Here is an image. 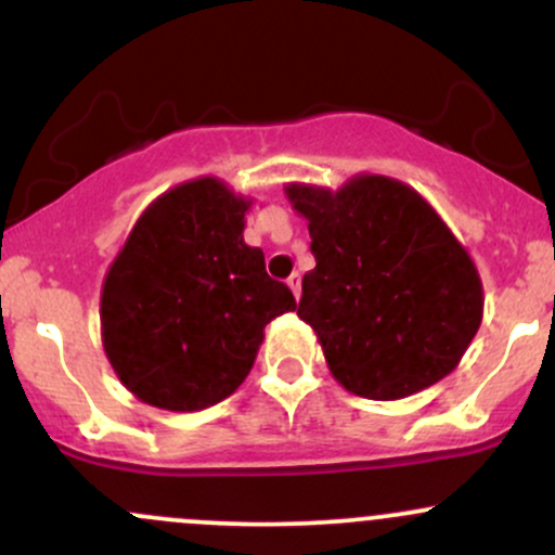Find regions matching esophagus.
Returning a JSON list of instances; mask_svg holds the SVG:
<instances>
[{
    "mask_svg": "<svg viewBox=\"0 0 555 555\" xmlns=\"http://www.w3.org/2000/svg\"><path fill=\"white\" fill-rule=\"evenodd\" d=\"M285 283H288V288L294 291V296L299 299V296H301V275H299V272H294V275L285 280Z\"/></svg>",
    "mask_w": 555,
    "mask_h": 555,
    "instance_id": "obj_1",
    "label": "esophagus"
}]
</instances>
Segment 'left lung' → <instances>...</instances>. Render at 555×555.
Wrapping results in <instances>:
<instances>
[{"label":"left lung","instance_id":"8db88e82","mask_svg":"<svg viewBox=\"0 0 555 555\" xmlns=\"http://www.w3.org/2000/svg\"><path fill=\"white\" fill-rule=\"evenodd\" d=\"M285 195L307 219L318 261L296 314L318 333L333 378L389 402L455 371L481 325L485 291L434 206L380 175L338 190L291 182Z\"/></svg>","mask_w":555,"mask_h":555}]
</instances>
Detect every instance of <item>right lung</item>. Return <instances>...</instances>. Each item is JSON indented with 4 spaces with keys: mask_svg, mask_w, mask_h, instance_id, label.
Masks as SVG:
<instances>
[{
    "mask_svg": "<svg viewBox=\"0 0 555 555\" xmlns=\"http://www.w3.org/2000/svg\"><path fill=\"white\" fill-rule=\"evenodd\" d=\"M251 198L217 177L158 195L129 232L100 294L103 349L140 402L195 413L251 373L264 325L294 312L285 283L246 246Z\"/></svg>",
    "mask_w": 555,
    "mask_h": 555,
    "instance_id": "add662e5",
    "label": "right lung"
}]
</instances>
